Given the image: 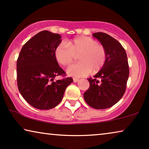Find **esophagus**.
Segmentation results:
<instances>
[{"label": "esophagus", "instance_id": "obj_1", "mask_svg": "<svg viewBox=\"0 0 149 149\" xmlns=\"http://www.w3.org/2000/svg\"><path fill=\"white\" fill-rule=\"evenodd\" d=\"M79 80V79H77V78H73V81H74V83L78 82Z\"/></svg>", "mask_w": 149, "mask_h": 149}]
</instances>
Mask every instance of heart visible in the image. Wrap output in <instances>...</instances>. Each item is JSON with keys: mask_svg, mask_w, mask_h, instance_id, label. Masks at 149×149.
<instances>
[{"mask_svg": "<svg viewBox=\"0 0 149 149\" xmlns=\"http://www.w3.org/2000/svg\"><path fill=\"white\" fill-rule=\"evenodd\" d=\"M79 56L78 64L69 66L67 74L74 77H81L93 72H99L104 66L107 54L104 47L89 36H79L66 43L61 42L55 50L57 61L63 66H68Z\"/></svg>", "mask_w": 149, "mask_h": 149, "instance_id": "heart-1", "label": "heart"}]
</instances>
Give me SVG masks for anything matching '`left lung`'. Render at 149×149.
I'll list each match as a JSON object with an SVG mask.
<instances>
[{"mask_svg": "<svg viewBox=\"0 0 149 149\" xmlns=\"http://www.w3.org/2000/svg\"><path fill=\"white\" fill-rule=\"evenodd\" d=\"M93 36L105 47L107 59L94 77L87 79L89 87L83 97L93 109H106L123 97L129 77V65L125 49L118 40L104 32H95Z\"/></svg>", "mask_w": 149, "mask_h": 149, "instance_id": "8db88e82", "label": "left lung"}]
</instances>
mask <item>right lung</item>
Returning a JSON list of instances; mask_svg holds the SVG:
<instances>
[{
  "label": "right lung",
  "instance_id": "right-lung-1",
  "mask_svg": "<svg viewBox=\"0 0 149 149\" xmlns=\"http://www.w3.org/2000/svg\"><path fill=\"white\" fill-rule=\"evenodd\" d=\"M61 36L47 30L38 32L22 47L17 60V87L22 97L32 107L40 110L56 107L63 98L66 87L73 82L65 76L55 57Z\"/></svg>",
  "mask_w": 149,
  "mask_h": 149
}]
</instances>
